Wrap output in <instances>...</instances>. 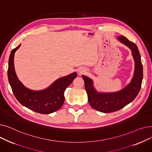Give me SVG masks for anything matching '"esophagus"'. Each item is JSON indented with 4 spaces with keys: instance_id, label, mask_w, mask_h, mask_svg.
<instances>
[{
    "instance_id": "1",
    "label": "esophagus",
    "mask_w": 152,
    "mask_h": 152,
    "mask_svg": "<svg viewBox=\"0 0 152 152\" xmlns=\"http://www.w3.org/2000/svg\"><path fill=\"white\" fill-rule=\"evenodd\" d=\"M83 73V71H79V73L81 74V73Z\"/></svg>"
}]
</instances>
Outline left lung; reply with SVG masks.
<instances>
[{
	"mask_svg": "<svg viewBox=\"0 0 152 152\" xmlns=\"http://www.w3.org/2000/svg\"><path fill=\"white\" fill-rule=\"evenodd\" d=\"M117 39L129 48L134 60V72L131 82L117 92H99L95 89L92 79L82 76L90 105L94 109L105 113L116 111L132 102L140 91L143 79V66L137 45L123 36L117 37Z\"/></svg>",
	"mask_w": 152,
	"mask_h": 152,
	"instance_id": "obj_1",
	"label": "left lung"
}]
</instances>
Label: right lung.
I'll return each instance as SVG.
<instances>
[{
	"mask_svg": "<svg viewBox=\"0 0 152 152\" xmlns=\"http://www.w3.org/2000/svg\"><path fill=\"white\" fill-rule=\"evenodd\" d=\"M10 53L8 68V78L16 99L22 105L41 114H50L59 110L65 101L64 92L76 77V72L58 78L47 88L33 91L27 88L19 80L15 71L14 55L20 47Z\"/></svg>",
	"mask_w": 152,
	"mask_h": 152,
	"instance_id": "add662e5",
	"label": "right lung"
}]
</instances>
